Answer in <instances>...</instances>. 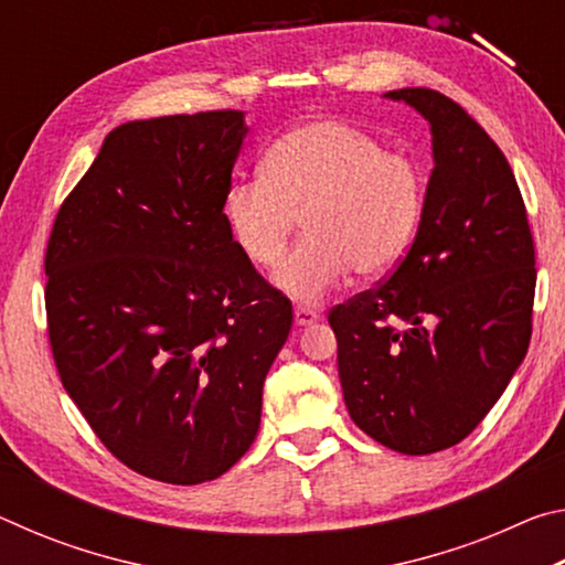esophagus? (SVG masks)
<instances>
[{
	"mask_svg": "<svg viewBox=\"0 0 565 565\" xmlns=\"http://www.w3.org/2000/svg\"><path fill=\"white\" fill-rule=\"evenodd\" d=\"M321 319V313L317 309H311V306H296L294 309V321L299 323V327H311V323H317Z\"/></svg>",
	"mask_w": 565,
	"mask_h": 565,
	"instance_id": "34e87169",
	"label": "esophagus"
}]
</instances>
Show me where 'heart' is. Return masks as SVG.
Returning a JSON list of instances; mask_svg holds the SVG:
<instances>
[{
	"label": "heart",
	"mask_w": 565,
	"mask_h": 565,
	"mask_svg": "<svg viewBox=\"0 0 565 565\" xmlns=\"http://www.w3.org/2000/svg\"><path fill=\"white\" fill-rule=\"evenodd\" d=\"M426 179L414 159L341 119L306 121L269 147L262 177L226 189L234 242L259 269L284 259L301 216L303 242L276 284L317 301L353 269L361 279L394 269L416 234Z\"/></svg>",
	"instance_id": "b5f03b06"
}]
</instances>
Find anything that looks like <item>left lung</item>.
I'll return each mask as SVG.
<instances>
[{"mask_svg": "<svg viewBox=\"0 0 565 565\" xmlns=\"http://www.w3.org/2000/svg\"><path fill=\"white\" fill-rule=\"evenodd\" d=\"M424 114L434 161L418 232L384 281L333 306L349 416L391 451L451 448L481 424L529 351L535 248L499 145L426 87L386 94Z\"/></svg>", "mask_w": 565, "mask_h": 565, "instance_id": "8db88e82", "label": "left lung"}]
</instances>
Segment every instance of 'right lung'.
Here are the masks:
<instances>
[{"label": "right lung", "mask_w": 565, "mask_h": 565, "mask_svg": "<svg viewBox=\"0 0 565 565\" xmlns=\"http://www.w3.org/2000/svg\"><path fill=\"white\" fill-rule=\"evenodd\" d=\"M246 131L236 109L121 124L46 242L66 394L111 456L154 481H212L248 451L294 321L224 216Z\"/></svg>", "instance_id": "1"}]
</instances>
